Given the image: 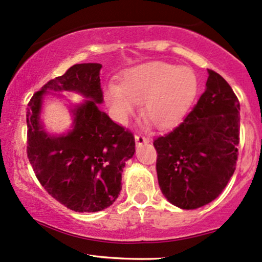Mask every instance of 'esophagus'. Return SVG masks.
<instances>
[{
    "instance_id": "esophagus-1",
    "label": "esophagus",
    "mask_w": 262,
    "mask_h": 262,
    "mask_svg": "<svg viewBox=\"0 0 262 262\" xmlns=\"http://www.w3.org/2000/svg\"><path fill=\"white\" fill-rule=\"evenodd\" d=\"M135 142H137V145H146V144H148L149 142V140L147 138H145L144 135H141V134H138V135H135Z\"/></svg>"
}]
</instances>
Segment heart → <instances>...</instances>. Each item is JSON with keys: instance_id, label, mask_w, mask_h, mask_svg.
<instances>
[{"instance_id": "b5f03b06", "label": "heart", "mask_w": 262, "mask_h": 262, "mask_svg": "<svg viewBox=\"0 0 262 262\" xmlns=\"http://www.w3.org/2000/svg\"><path fill=\"white\" fill-rule=\"evenodd\" d=\"M196 92V76L188 67L148 62L125 71L122 82H110L104 98L115 120L121 123L142 103V116L149 124L166 128L183 116Z\"/></svg>"}]
</instances>
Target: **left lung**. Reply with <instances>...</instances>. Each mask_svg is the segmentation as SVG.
Segmentation results:
<instances>
[{
  "label": "left lung",
  "instance_id": "1",
  "mask_svg": "<svg viewBox=\"0 0 262 262\" xmlns=\"http://www.w3.org/2000/svg\"><path fill=\"white\" fill-rule=\"evenodd\" d=\"M238 142V99L225 79L208 69L196 105L153 142L158 183L166 200L195 210L218 198L235 172Z\"/></svg>",
  "mask_w": 262,
  "mask_h": 262
}]
</instances>
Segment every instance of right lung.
<instances>
[{"label":"right lung","instance_id":"right-lung-1","mask_svg":"<svg viewBox=\"0 0 262 262\" xmlns=\"http://www.w3.org/2000/svg\"><path fill=\"white\" fill-rule=\"evenodd\" d=\"M100 63L74 64L52 79L29 103L27 157L44 189L69 210L98 212L113 205L122 189L125 162L134 156L133 134L99 110L103 103ZM75 92L85 96L72 106L67 134L51 135L40 118L49 92Z\"/></svg>","mask_w":262,"mask_h":262}]
</instances>
